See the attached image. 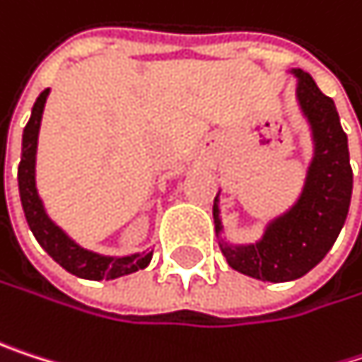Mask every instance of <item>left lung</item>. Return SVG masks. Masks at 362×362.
Returning <instances> with one entry per match:
<instances>
[{"instance_id":"obj_1","label":"left lung","mask_w":362,"mask_h":362,"mask_svg":"<svg viewBox=\"0 0 362 362\" xmlns=\"http://www.w3.org/2000/svg\"><path fill=\"white\" fill-rule=\"evenodd\" d=\"M297 76V101L310 122L314 156L305 173V185L297 204L274 218L257 244L235 246L221 240L227 263L263 282H291L314 269L333 248L350 208L352 167L348 135L341 129L337 107L310 74ZM216 235L223 233L218 195L214 199Z\"/></svg>"}]
</instances>
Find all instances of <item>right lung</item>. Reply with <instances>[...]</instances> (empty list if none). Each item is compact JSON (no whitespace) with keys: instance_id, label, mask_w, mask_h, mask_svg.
Masks as SVG:
<instances>
[{"instance_id":"add662e5","label":"right lung","mask_w":362,"mask_h":362,"mask_svg":"<svg viewBox=\"0 0 362 362\" xmlns=\"http://www.w3.org/2000/svg\"><path fill=\"white\" fill-rule=\"evenodd\" d=\"M50 88L42 90L40 97L33 103L31 118L23 131V154L18 163V193L23 212L27 218V225L31 233L35 235L37 244L69 274L84 278V280H114L127 274H133L137 269H144L152 252H137L129 257H103L97 252H90L82 246H78L61 227H57L37 195L35 187V152H37V135H40V122L44 103Z\"/></svg>"}]
</instances>
